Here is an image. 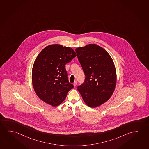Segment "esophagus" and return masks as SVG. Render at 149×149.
Segmentation results:
<instances>
[{
	"mask_svg": "<svg viewBox=\"0 0 149 149\" xmlns=\"http://www.w3.org/2000/svg\"><path fill=\"white\" fill-rule=\"evenodd\" d=\"M77 85V81H76L74 82L73 83V85H74V87H76Z\"/></svg>",
	"mask_w": 149,
	"mask_h": 149,
	"instance_id": "34e87169",
	"label": "esophagus"
}]
</instances>
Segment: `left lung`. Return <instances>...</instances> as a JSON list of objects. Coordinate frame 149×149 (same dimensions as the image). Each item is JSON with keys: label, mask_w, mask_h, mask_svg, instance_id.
I'll use <instances>...</instances> for the list:
<instances>
[{"label": "left lung", "mask_w": 149, "mask_h": 149, "mask_svg": "<svg viewBox=\"0 0 149 149\" xmlns=\"http://www.w3.org/2000/svg\"><path fill=\"white\" fill-rule=\"evenodd\" d=\"M76 52L85 76L78 91L88 106H99L109 100L116 88L113 60L106 50L95 44L78 47Z\"/></svg>", "instance_id": "1"}]
</instances>
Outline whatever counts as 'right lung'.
Returning <instances> with one entry per match:
<instances>
[{
	"instance_id": "1",
	"label": "right lung",
	"mask_w": 149,
	"mask_h": 149,
	"mask_svg": "<svg viewBox=\"0 0 149 149\" xmlns=\"http://www.w3.org/2000/svg\"><path fill=\"white\" fill-rule=\"evenodd\" d=\"M76 55L72 49L59 45H48L40 52L32 70L33 88L40 99L54 107L64 101L73 88L65 66Z\"/></svg>"
}]
</instances>
